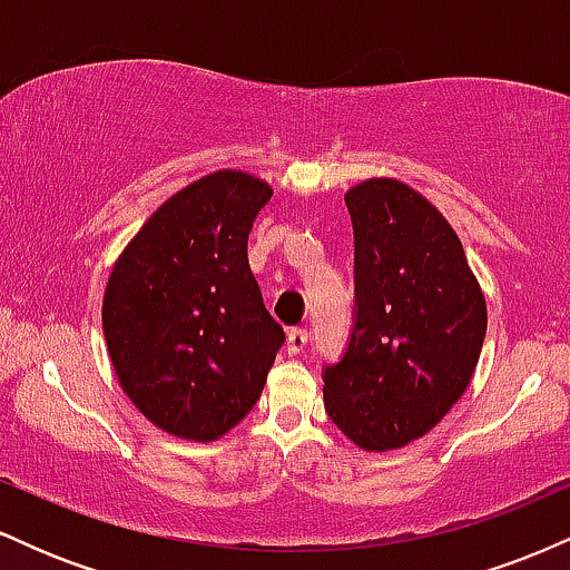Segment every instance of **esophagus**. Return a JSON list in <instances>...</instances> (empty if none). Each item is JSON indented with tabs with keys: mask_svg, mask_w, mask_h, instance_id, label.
<instances>
[{
	"mask_svg": "<svg viewBox=\"0 0 570 570\" xmlns=\"http://www.w3.org/2000/svg\"><path fill=\"white\" fill-rule=\"evenodd\" d=\"M305 345H307V330H303V326H294V330L289 332V337H286V351L303 353Z\"/></svg>",
	"mask_w": 570,
	"mask_h": 570,
	"instance_id": "obj_1",
	"label": "esophagus"
}]
</instances>
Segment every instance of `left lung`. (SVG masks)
<instances>
[{
    "label": "left lung",
    "instance_id": "8db88e82",
    "mask_svg": "<svg viewBox=\"0 0 570 570\" xmlns=\"http://www.w3.org/2000/svg\"><path fill=\"white\" fill-rule=\"evenodd\" d=\"M353 225V326L326 364L324 404L364 450H394L448 415L472 381L488 330L485 297L461 240L396 179L345 195Z\"/></svg>",
    "mask_w": 570,
    "mask_h": 570
}]
</instances>
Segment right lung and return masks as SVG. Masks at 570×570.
Masks as SVG:
<instances>
[{
	"instance_id": "add662e5",
	"label": "right lung",
	"mask_w": 570,
	"mask_h": 570,
	"mask_svg": "<svg viewBox=\"0 0 570 570\" xmlns=\"http://www.w3.org/2000/svg\"><path fill=\"white\" fill-rule=\"evenodd\" d=\"M271 195L240 171L203 176L163 203L109 276V358L130 402L168 434H227L257 404L284 345L246 254Z\"/></svg>"
}]
</instances>
